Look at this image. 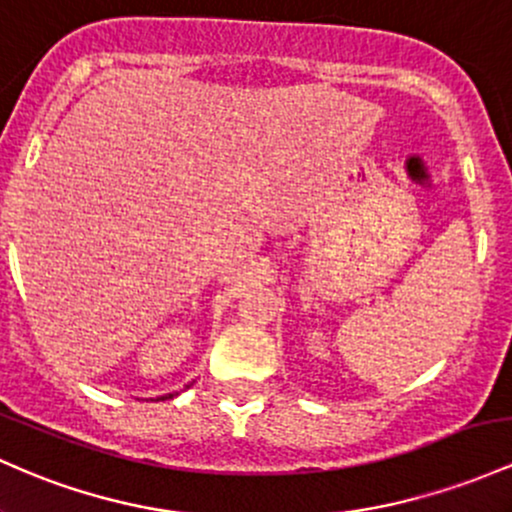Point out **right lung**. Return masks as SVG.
<instances>
[{"mask_svg": "<svg viewBox=\"0 0 512 512\" xmlns=\"http://www.w3.org/2000/svg\"><path fill=\"white\" fill-rule=\"evenodd\" d=\"M170 398H172V393H170Z\"/></svg>", "mask_w": 512, "mask_h": 512, "instance_id": "right-lung-1", "label": "right lung"}]
</instances>
